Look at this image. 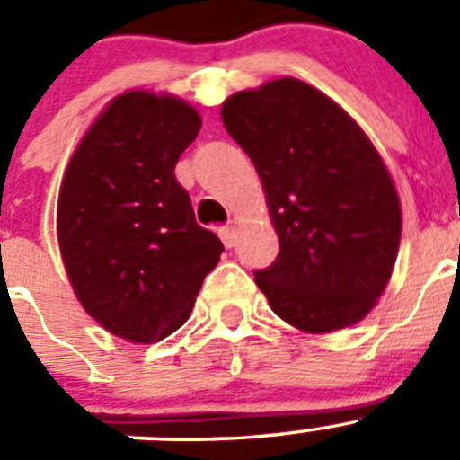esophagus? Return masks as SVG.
I'll return each mask as SVG.
<instances>
[{"instance_id": "esophagus-1", "label": "esophagus", "mask_w": 460, "mask_h": 460, "mask_svg": "<svg viewBox=\"0 0 460 460\" xmlns=\"http://www.w3.org/2000/svg\"><path fill=\"white\" fill-rule=\"evenodd\" d=\"M217 234H220V240L225 243L226 250H231V247L235 244V238H238V229H235V225L220 226V231H217Z\"/></svg>"}]
</instances>
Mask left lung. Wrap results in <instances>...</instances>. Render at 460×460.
I'll return each mask as SVG.
<instances>
[{
	"mask_svg": "<svg viewBox=\"0 0 460 460\" xmlns=\"http://www.w3.org/2000/svg\"><path fill=\"white\" fill-rule=\"evenodd\" d=\"M222 122L252 158L279 256L254 272L272 311L304 333L360 322L384 295L402 238V204L384 158L341 104L279 76L222 102Z\"/></svg>",
	"mask_w": 460,
	"mask_h": 460,
	"instance_id": "obj_1",
	"label": "left lung"
}]
</instances>
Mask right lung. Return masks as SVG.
<instances>
[{
	"label": "right lung",
	"instance_id": "1",
	"mask_svg": "<svg viewBox=\"0 0 460 460\" xmlns=\"http://www.w3.org/2000/svg\"><path fill=\"white\" fill-rule=\"evenodd\" d=\"M199 128V111L177 94L124 90L63 174L56 235L72 290L97 324L133 345L181 327L225 252L174 179Z\"/></svg>",
	"mask_w": 460,
	"mask_h": 460
}]
</instances>
